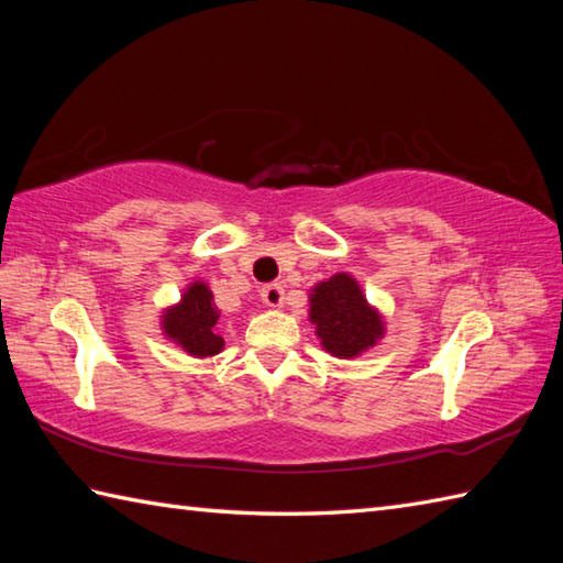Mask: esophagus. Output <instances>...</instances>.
Segmentation results:
<instances>
[{"instance_id": "1", "label": "esophagus", "mask_w": 563, "mask_h": 563, "mask_svg": "<svg viewBox=\"0 0 563 563\" xmlns=\"http://www.w3.org/2000/svg\"><path fill=\"white\" fill-rule=\"evenodd\" d=\"M261 300L266 302L268 307H280L285 300V288L280 283H271V285H263L261 290Z\"/></svg>"}]
</instances>
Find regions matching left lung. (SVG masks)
<instances>
[{
	"label": "left lung",
	"mask_w": 563,
	"mask_h": 563,
	"mask_svg": "<svg viewBox=\"0 0 563 563\" xmlns=\"http://www.w3.org/2000/svg\"><path fill=\"white\" fill-rule=\"evenodd\" d=\"M309 319L324 351L336 357H355L385 333L377 309L367 305L361 285L349 273H336L309 295Z\"/></svg>",
	"instance_id": "obj_1"
}]
</instances>
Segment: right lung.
Segmentation results:
<instances>
[{
  "label": "right lung",
  "mask_w": 563,
  "mask_h": 563,
  "mask_svg": "<svg viewBox=\"0 0 563 563\" xmlns=\"http://www.w3.org/2000/svg\"><path fill=\"white\" fill-rule=\"evenodd\" d=\"M220 312L214 307L212 292L206 283L198 280L184 292L181 302L166 309V314L162 317V329L188 355L208 357L218 355L224 345L222 336L214 333Z\"/></svg>",
  "instance_id": "1"
}]
</instances>
